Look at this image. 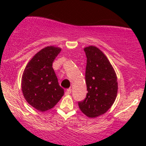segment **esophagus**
I'll return each mask as SVG.
<instances>
[{"label":"esophagus","mask_w":146,"mask_h":146,"mask_svg":"<svg viewBox=\"0 0 146 146\" xmlns=\"http://www.w3.org/2000/svg\"><path fill=\"white\" fill-rule=\"evenodd\" d=\"M71 93H72V89L69 88V89H67L66 91L65 94H66V95H69V94H70Z\"/></svg>","instance_id":"34e87169"}]
</instances>
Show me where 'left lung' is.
<instances>
[{
  "instance_id": "left-lung-1",
  "label": "left lung",
  "mask_w": 146,
  "mask_h": 146,
  "mask_svg": "<svg viewBox=\"0 0 146 146\" xmlns=\"http://www.w3.org/2000/svg\"><path fill=\"white\" fill-rule=\"evenodd\" d=\"M87 57L86 99L78 102L81 111L89 118L106 113L116 99L118 81L114 69L101 50L94 46L84 48Z\"/></svg>"
}]
</instances>
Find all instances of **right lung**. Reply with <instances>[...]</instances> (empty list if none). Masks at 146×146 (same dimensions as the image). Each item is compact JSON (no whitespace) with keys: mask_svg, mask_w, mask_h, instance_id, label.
I'll list each match as a JSON object with an SVG mask.
<instances>
[{"mask_svg":"<svg viewBox=\"0 0 146 146\" xmlns=\"http://www.w3.org/2000/svg\"><path fill=\"white\" fill-rule=\"evenodd\" d=\"M61 49L50 46L41 50L27 64L22 77V91L30 105L41 112L53 108L64 96L52 68Z\"/></svg>","mask_w":146,"mask_h":146,"instance_id":"1","label":"right lung"}]
</instances>
